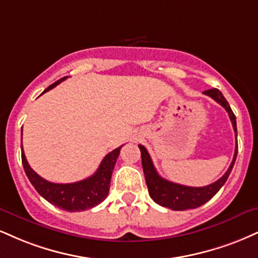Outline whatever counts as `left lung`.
<instances>
[{"instance_id":"8db88e82","label":"left lung","mask_w":258,"mask_h":258,"mask_svg":"<svg viewBox=\"0 0 258 258\" xmlns=\"http://www.w3.org/2000/svg\"><path fill=\"white\" fill-rule=\"evenodd\" d=\"M204 95L209 96L213 99H215L219 104H221L225 108L226 111L228 113L229 119L232 121L233 125V130L235 132V137H237V120H235V115L232 111L231 107H229L228 102L223 97L222 92L218 89L207 90L203 92ZM141 149V156H142V166L143 172L145 175V181H147V186L149 190V195L153 200L156 202L160 206L169 208L172 210H187V209H195L203 206L208 201L218 194L220 188L225 185L226 180L228 179L229 174H231L232 168H233L235 159H237L238 154V142L235 144L234 149V156L232 160L231 166L227 169V172L223 174L219 180H216L213 184L203 186V187H191V186H185L175 184V182L168 181V180L161 178L159 173L155 169L153 161H151L150 155H149L148 150L143 145H138Z\"/></svg>"}]
</instances>
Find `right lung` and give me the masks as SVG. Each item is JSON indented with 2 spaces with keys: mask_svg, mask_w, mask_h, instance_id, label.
<instances>
[{
  "mask_svg": "<svg viewBox=\"0 0 258 258\" xmlns=\"http://www.w3.org/2000/svg\"><path fill=\"white\" fill-rule=\"evenodd\" d=\"M64 79H67V77H63L51 84L48 89L43 91V94L55 88ZM21 137H23V128H21ZM21 142H23V138H21ZM121 148L122 147L116 148L102 160L94 175L80 181L72 182V184H55L39 176L27 162L23 145H21V161H23L25 173L31 184L44 200L66 212H83V210L96 207L107 198L110 188L111 174H113V169L115 167Z\"/></svg>",
  "mask_w": 258,
  "mask_h": 258,
  "instance_id": "1",
  "label": "right lung"
}]
</instances>
